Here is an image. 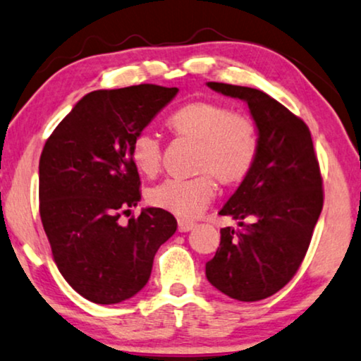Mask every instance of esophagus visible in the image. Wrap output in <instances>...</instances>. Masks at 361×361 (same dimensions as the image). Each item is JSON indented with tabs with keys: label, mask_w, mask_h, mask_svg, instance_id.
I'll use <instances>...</instances> for the list:
<instances>
[{
	"label": "esophagus",
	"mask_w": 361,
	"mask_h": 361,
	"mask_svg": "<svg viewBox=\"0 0 361 361\" xmlns=\"http://www.w3.org/2000/svg\"><path fill=\"white\" fill-rule=\"evenodd\" d=\"M177 226H179V231H180V233H185V231H189V230L194 228V226H195V221L179 219V220H177Z\"/></svg>",
	"instance_id": "1"
}]
</instances>
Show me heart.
Returning <instances> with one entry per match:
<instances>
[{
    "label": "heart",
    "mask_w": 361,
    "mask_h": 361,
    "mask_svg": "<svg viewBox=\"0 0 361 361\" xmlns=\"http://www.w3.org/2000/svg\"><path fill=\"white\" fill-rule=\"evenodd\" d=\"M169 130L179 137L199 142L192 179H167L147 192V202L180 219H195L216 195L213 177L224 185L245 180L259 152V130L253 116L233 111L226 103L192 100L167 118ZM130 156L141 174L154 177L161 171L162 142L149 130L136 133Z\"/></svg>",
    "instance_id": "b5f03b06"
}]
</instances>
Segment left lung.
Masks as SVG:
<instances>
[{"mask_svg": "<svg viewBox=\"0 0 361 361\" xmlns=\"http://www.w3.org/2000/svg\"><path fill=\"white\" fill-rule=\"evenodd\" d=\"M207 85L248 103L259 152L219 212L240 220V230H220V246L205 274L228 298L255 302L283 289L302 264L324 205L322 174L309 126L293 111L256 88Z\"/></svg>", "mask_w": 361, "mask_h": 361, "instance_id": "8db88e82", "label": "left lung"}]
</instances>
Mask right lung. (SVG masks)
<instances>
[{
    "mask_svg": "<svg viewBox=\"0 0 361 361\" xmlns=\"http://www.w3.org/2000/svg\"><path fill=\"white\" fill-rule=\"evenodd\" d=\"M176 87L141 83L88 93L59 123L39 159V214L63 279L95 304H118L145 288L154 255L177 230L174 215L146 209L130 147Z\"/></svg>",
    "mask_w": 361,
    "mask_h": 361,
    "instance_id": "right-lung-1",
    "label": "right lung"
}]
</instances>
